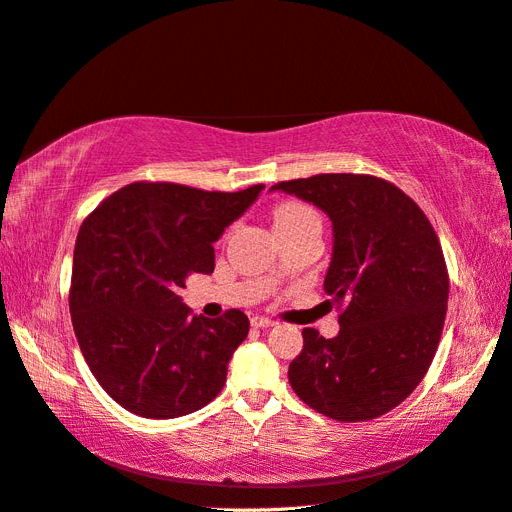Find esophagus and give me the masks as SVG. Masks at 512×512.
Wrapping results in <instances>:
<instances>
[{"label":"esophagus","instance_id":"1","mask_svg":"<svg viewBox=\"0 0 512 512\" xmlns=\"http://www.w3.org/2000/svg\"><path fill=\"white\" fill-rule=\"evenodd\" d=\"M251 324L255 326V329H270V326H274L277 322L270 320V318H264V316H255V318L251 320Z\"/></svg>","mask_w":512,"mask_h":512}]
</instances>
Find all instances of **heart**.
<instances>
[{
    "instance_id": "b5f03b06",
    "label": "heart",
    "mask_w": 512,
    "mask_h": 512,
    "mask_svg": "<svg viewBox=\"0 0 512 512\" xmlns=\"http://www.w3.org/2000/svg\"><path fill=\"white\" fill-rule=\"evenodd\" d=\"M309 214H313V212L307 205L296 203V201H285V203H279L277 207H274L272 220H274V227H281V225H287V222H294V220L309 216Z\"/></svg>"
}]
</instances>
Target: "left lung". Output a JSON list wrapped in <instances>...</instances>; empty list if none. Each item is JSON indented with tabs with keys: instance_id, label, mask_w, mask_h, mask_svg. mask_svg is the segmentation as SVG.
Segmentation results:
<instances>
[{
	"instance_id": "1",
	"label": "left lung",
	"mask_w": 512,
	"mask_h": 512,
	"mask_svg": "<svg viewBox=\"0 0 512 512\" xmlns=\"http://www.w3.org/2000/svg\"><path fill=\"white\" fill-rule=\"evenodd\" d=\"M272 190L318 205L333 222L324 292L339 333L303 329L287 378L296 396L339 422H368L411 396L441 339L450 277L430 220L391 181L324 173Z\"/></svg>"
}]
</instances>
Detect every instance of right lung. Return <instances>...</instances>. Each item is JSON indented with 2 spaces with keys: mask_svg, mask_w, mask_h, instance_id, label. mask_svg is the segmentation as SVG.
<instances>
[{
  "mask_svg": "<svg viewBox=\"0 0 512 512\" xmlns=\"http://www.w3.org/2000/svg\"><path fill=\"white\" fill-rule=\"evenodd\" d=\"M264 188L136 181L82 222L69 290L73 331L90 372L129 413L188 415L225 385L251 322L240 309L194 316L179 287L194 272H214V242Z\"/></svg>",
  "mask_w": 512,
  "mask_h": 512,
  "instance_id": "obj_1",
  "label": "right lung"
}]
</instances>
